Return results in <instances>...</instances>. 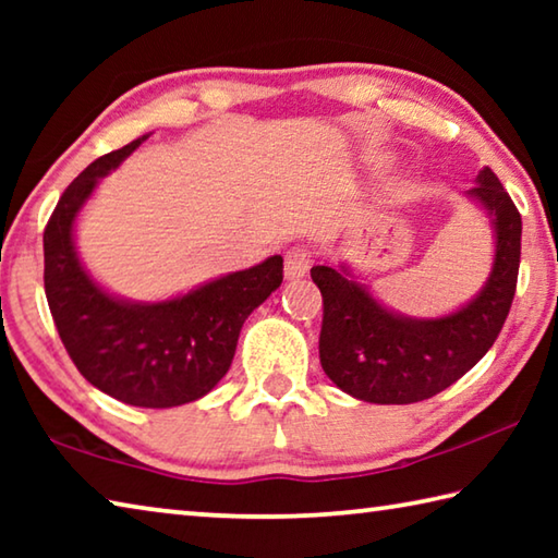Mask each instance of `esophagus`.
<instances>
[{"label": "esophagus", "instance_id": "34e87169", "mask_svg": "<svg viewBox=\"0 0 558 558\" xmlns=\"http://www.w3.org/2000/svg\"><path fill=\"white\" fill-rule=\"evenodd\" d=\"M286 278L295 280L302 278L310 270V253L305 248H292L286 256Z\"/></svg>", "mask_w": 558, "mask_h": 558}]
</instances>
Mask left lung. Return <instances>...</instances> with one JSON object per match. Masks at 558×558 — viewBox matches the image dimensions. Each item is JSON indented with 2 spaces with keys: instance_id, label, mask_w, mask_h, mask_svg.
<instances>
[{
  "instance_id": "8db88e82",
  "label": "left lung",
  "mask_w": 558,
  "mask_h": 558,
  "mask_svg": "<svg viewBox=\"0 0 558 558\" xmlns=\"http://www.w3.org/2000/svg\"><path fill=\"white\" fill-rule=\"evenodd\" d=\"M465 196L487 214L495 258L485 286L456 313H396L347 263L310 270L325 305L319 362L344 393L386 405L426 401L468 374L495 344L517 290L522 216L489 167L480 169Z\"/></svg>"
}]
</instances>
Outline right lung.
<instances>
[{
  "label": "right lung",
  "instance_id": "1",
  "mask_svg": "<svg viewBox=\"0 0 558 558\" xmlns=\"http://www.w3.org/2000/svg\"><path fill=\"white\" fill-rule=\"evenodd\" d=\"M147 137L102 155L65 189L44 231V288L65 352L96 389L140 409H172L202 399L223 379L245 317L280 288L282 258L159 302L102 288L78 258L75 221L100 179Z\"/></svg>",
  "mask_w": 558,
  "mask_h": 558
}]
</instances>
